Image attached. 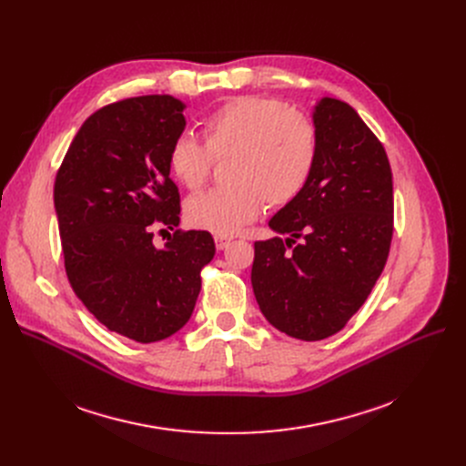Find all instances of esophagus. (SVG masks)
<instances>
[{
	"label": "esophagus",
	"instance_id": "34e87169",
	"mask_svg": "<svg viewBox=\"0 0 466 466\" xmlns=\"http://www.w3.org/2000/svg\"><path fill=\"white\" fill-rule=\"evenodd\" d=\"M232 243V238L230 236H215V246H217V251H223V249H227L228 246Z\"/></svg>",
	"mask_w": 466,
	"mask_h": 466
}]
</instances>
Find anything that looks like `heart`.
<instances>
[{
    "label": "heart",
    "instance_id": "obj_1",
    "mask_svg": "<svg viewBox=\"0 0 466 466\" xmlns=\"http://www.w3.org/2000/svg\"><path fill=\"white\" fill-rule=\"evenodd\" d=\"M204 141L181 132L169 145L167 167L179 185L196 190L209 174L211 157H225L223 187L185 204L187 220L218 236L238 232L268 208L297 200L317 157L311 122L272 97L241 96L204 118Z\"/></svg>",
    "mask_w": 466,
    "mask_h": 466
}]
</instances>
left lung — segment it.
<instances>
[{
    "label": "left lung",
    "instance_id": "8db88e82",
    "mask_svg": "<svg viewBox=\"0 0 466 466\" xmlns=\"http://www.w3.org/2000/svg\"><path fill=\"white\" fill-rule=\"evenodd\" d=\"M313 125L311 177L268 223L289 238L255 241L251 270L268 323L306 341L346 327L381 276L393 238V174L381 141L334 97L317 102Z\"/></svg>",
    "mask_w": 466,
    "mask_h": 466
}]
</instances>
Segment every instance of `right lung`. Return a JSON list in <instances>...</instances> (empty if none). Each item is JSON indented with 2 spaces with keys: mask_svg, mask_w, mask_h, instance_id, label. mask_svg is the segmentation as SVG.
<instances>
[{
  "mask_svg": "<svg viewBox=\"0 0 466 466\" xmlns=\"http://www.w3.org/2000/svg\"><path fill=\"white\" fill-rule=\"evenodd\" d=\"M185 104L167 94L128 97L90 115L55 181L66 274L109 330L139 344L190 319L200 272L215 255L206 230H176L157 249L153 230L179 225L169 145L185 130Z\"/></svg>",
  "mask_w": 466,
  "mask_h": 466,
  "instance_id": "obj_1",
  "label": "right lung"
}]
</instances>
